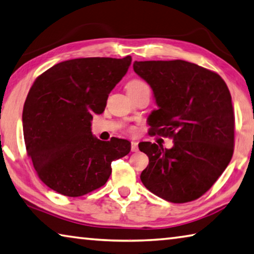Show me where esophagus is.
I'll return each mask as SVG.
<instances>
[{
    "mask_svg": "<svg viewBox=\"0 0 254 254\" xmlns=\"http://www.w3.org/2000/svg\"><path fill=\"white\" fill-rule=\"evenodd\" d=\"M138 150V143L135 140L131 141V152H137Z\"/></svg>",
    "mask_w": 254,
    "mask_h": 254,
    "instance_id": "obj_1",
    "label": "esophagus"
}]
</instances>
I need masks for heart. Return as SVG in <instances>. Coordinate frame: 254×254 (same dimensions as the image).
Masks as SVG:
<instances>
[{"instance_id": "1", "label": "heart", "mask_w": 254, "mask_h": 254, "mask_svg": "<svg viewBox=\"0 0 254 254\" xmlns=\"http://www.w3.org/2000/svg\"><path fill=\"white\" fill-rule=\"evenodd\" d=\"M148 88L147 84H146L144 81H141V80L138 79H134L131 80L127 83L126 89H127V92L130 93V92H136V91H139V90H143V89ZM129 130H134L132 128H130Z\"/></svg>"}]
</instances>
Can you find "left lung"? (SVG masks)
Here are the masks:
<instances>
[{
	"instance_id": "1",
	"label": "left lung",
	"mask_w": 254,
	"mask_h": 254,
	"mask_svg": "<svg viewBox=\"0 0 254 254\" xmlns=\"http://www.w3.org/2000/svg\"><path fill=\"white\" fill-rule=\"evenodd\" d=\"M134 71L154 91L153 134L174 140L171 149L149 141L140 180L172 203L201 197L222 175L234 150V111L228 86L214 71L184 60L135 61Z\"/></svg>"
}]
</instances>
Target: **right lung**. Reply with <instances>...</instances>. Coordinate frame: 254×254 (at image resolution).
Returning <instances> with one entry per match:
<instances>
[{
	"label": "right lung",
	"mask_w": 254,
	"mask_h": 254,
	"mask_svg": "<svg viewBox=\"0 0 254 254\" xmlns=\"http://www.w3.org/2000/svg\"><path fill=\"white\" fill-rule=\"evenodd\" d=\"M131 57L80 58L60 62L35 79L22 114L28 156L48 188L78 197L101 188L111 162L130 143L91 134L92 114L104 113L110 91L126 74Z\"/></svg>",
	"instance_id": "right-lung-1"
}]
</instances>
